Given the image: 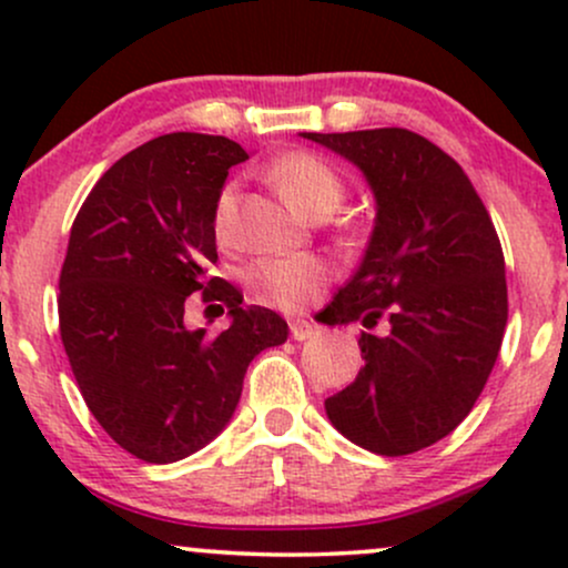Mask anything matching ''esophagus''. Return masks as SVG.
<instances>
[{
	"instance_id": "1",
	"label": "esophagus",
	"mask_w": 568,
	"mask_h": 568,
	"mask_svg": "<svg viewBox=\"0 0 568 568\" xmlns=\"http://www.w3.org/2000/svg\"><path fill=\"white\" fill-rule=\"evenodd\" d=\"M315 336V325L306 321H291V338L296 342H306V338Z\"/></svg>"
}]
</instances>
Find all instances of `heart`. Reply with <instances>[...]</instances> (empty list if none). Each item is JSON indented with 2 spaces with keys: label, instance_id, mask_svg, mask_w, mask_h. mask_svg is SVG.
<instances>
[{
  "label": "heart",
  "instance_id": "b5f03b06",
  "mask_svg": "<svg viewBox=\"0 0 568 568\" xmlns=\"http://www.w3.org/2000/svg\"><path fill=\"white\" fill-rule=\"evenodd\" d=\"M266 179L288 197L298 211L312 219H325L342 207L347 197V179L342 171L315 152H288L266 168ZM240 189L226 181L213 200L211 226L219 245L237 240ZM331 280V266L315 253H288V256L258 258L247 270V285L258 302L277 310H304L321 296Z\"/></svg>",
  "mask_w": 568,
  "mask_h": 568
}]
</instances>
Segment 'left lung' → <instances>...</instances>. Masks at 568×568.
<instances>
[{
  "label": "left lung",
  "instance_id": "left-lung-1",
  "mask_svg": "<svg viewBox=\"0 0 568 568\" xmlns=\"http://www.w3.org/2000/svg\"><path fill=\"white\" fill-rule=\"evenodd\" d=\"M355 162L376 197V224L352 280L325 306L361 321L363 368L325 400L344 438L406 456L470 414L507 325L505 256L484 200L459 162L406 128L302 133Z\"/></svg>",
  "mask_w": 568,
  "mask_h": 568
}]
</instances>
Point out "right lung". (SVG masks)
Returning <instances> with one entry per match:
<instances>
[{
    "instance_id": "obj_1",
    "label": "right lung",
    "mask_w": 568,
    "mask_h": 568,
    "mask_svg": "<svg viewBox=\"0 0 568 568\" xmlns=\"http://www.w3.org/2000/svg\"><path fill=\"white\" fill-rule=\"evenodd\" d=\"M247 152L224 135L171 133L98 179L71 224L58 280L69 366L116 446L168 465L211 443L237 408L245 371L288 338V323L213 277L211 211ZM221 301L230 329L189 332L185 298Z\"/></svg>"
}]
</instances>
